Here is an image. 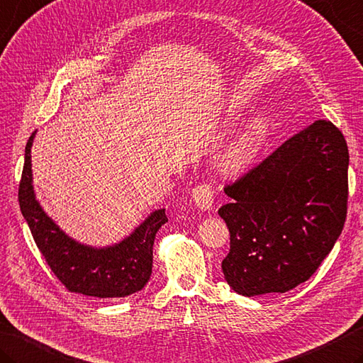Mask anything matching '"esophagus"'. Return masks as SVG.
<instances>
[{
	"label": "esophagus",
	"mask_w": 363,
	"mask_h": 363,
	"mask_svg": "<svg viewBox=\"0 0 363 363\" xmlns=\"http://www.w3.org/2000/svg\"><path fill=\"white\" fill-rule=\"evenodd\" d=\"M191 200H194V204L198 209L208 211L214 203V189L209 184H200V186L191 190Z\"/></svg>",
	"instance_id": "34e87169"
}]
</instances>
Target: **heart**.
Wrapping results in <instances>:
<instances>
[{"label":"heart","mask_w":363,"mask_h":363,"mask_svg":"<svg viewBox=\"0 0 363 363\" xmlns=\"http://www.w3.org/2000/svg\"><path fill=\"white\" fill-rule=\"evenodd\" d=\"M259 133L258 125H250L240 137L234 140V143L226 149L222 163H220L225 173H238L247 167V163L257 151Z\"/></svg>","instance_id":"heart-1"}]
</instances>
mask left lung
Returning <instances> with one entry per match:
<instances>
[{
	"instance_id": "obj_1",
	"label": "left lung",
	"mask_w": 363,
	"mask_h": 363,
	"mask_svg": "<svg viewBox=\"0 0 363 363\" xmlns=\"http://www.w3.org/2000/svg\"><path fill=\"white\" fill-rule=\"evenodd\" d=\"M347 165L343 133L319 119L225 187L222 269L238 294L286 293L316 272L343 231Z\"/></svg>"
}]
</instances>
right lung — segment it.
Listing matches in <instances>:
<instances>
[{
	"mask_svg": "<svg viewBox=\"0 0 363 363\" xmlns=\"http://www.w3.org/2000/svg\"><path fill=\"white\" fill-rule=\"evenodd\" d=\"M25 147V165L18 186V203L34 242L58 280L70 293L101 297H125L145 288L152 272L155 234L168 222L165 209L154 211L130 236L108 247H91L69 238L35 200L31 146Z\"/></svg>",
	"mask_w": 363,
	"mask_h": 363,
	"instance_id": "obj_1",
	"label": "right lung"
}]
</instances>
